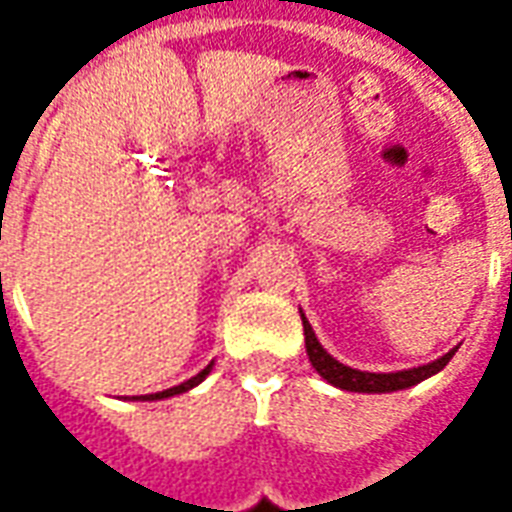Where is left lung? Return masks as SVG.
Segmentation results:
<instances>
[{"mask_svg": "<svg viewBox=\"0 0 512 512\" xmlns=\"http://www.w3.org/2000/svg\"><path fill=\"white\" fill-rule=\"evenodd\" d=\"M301 321H304V343H307V356H310L312 367H315L329 384L340 386L345 392L378 395V392L408 389V386L419 384V381H425V378L436 376L439 370H444V365L450 362L452 356H455V348H452L450 354H444L441 359H436V362H430V365L411 367V370H397V373H367V370H354V367L337 362V359L318 343V337L312 332L310 321H307L304 315H301Z\"/></svg>", "mask_w": 512, "mask_h": 512, "instance_id": "left-lung-1", "label": "left lung"}]
</instances>
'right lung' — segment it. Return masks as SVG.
<instances>
[{
    "instance_id": "obj_1",
    "label": "right lung",
    "mask_w": 512,
    "mask_h": 512,
    "mask_svg": "<svg viewBox=\"0 0 512 512\" xmlns=\"http://www.w3.org/2000/svg\"><path fill=\"white\" fill-rule=\"evenodd\" d=\"M211 367H213V362L208 367H205V370H200V373H197V376H194V378H189V381H183V384L172 386V389H164V392H156V395H145V397L139 395V397H134V400H161V397H172V395H180V392H189L191 386H197L202 381V378L211 373Z\"/></svg>"
}]
</instances>
